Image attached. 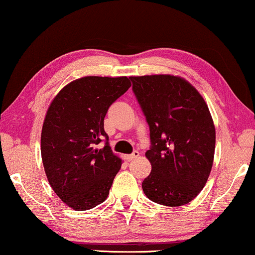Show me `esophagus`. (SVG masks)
<instances>
[{
    "label": "esophagus",
    "mask_w": 255,
    "mask_h": 255,
    "mask_svg": "<svg viewBox=\"0 0 255 255\" xmlns=\"http://www.w3.org/2000/svg\"><path fill=\"white\" fill-rule=\"evenodd\" d=\"M137 158H139V152L138 151H134L133 153H132V154L127 156L128 161H132V160H134V159H137Z\"/></svg>",
    "instance_id": "34e87169"
}]
</instances>
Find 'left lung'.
Listing matches in <instances>:
<instances>
[{
	"mask_svg": "<svg viewBox=\"0 0 255 255\" xmlns=\"http://www.w3.org/2000/svg\"><path fill=\"white\" fill-rule=\"evenodd\" d=\"M133 93L149 127L152 170L142 181L149 200L167 207L193 201L214 163L216 130L208 104L181 76H131Z\"/></svg>",
	"mask_w": 255,
	"mask_h": 255,
	"instance_id": "obj_1",
	"label": "left lung"
}]
</instances>
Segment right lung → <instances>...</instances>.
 Listing matches in <instances>:
<instances>
[{"instance_id":"right-lung-1","label":"right lung","mask_w":255,"mask_h":255,"mask_svg":"<svg viewBox=\"0 0 255 255\" xmlns=\"http://www.w3.org/2000/svg\"><path fill=\"white\" fill-rule=\"evenodd\" d=\"M130 87L127 76H85L66 85L48 107L41 160L52 189L73 210H89L109 195L122 159L108 144L104 117ZM104 137L106 145L99 149Z\"/></svg>"}]
</instances>
